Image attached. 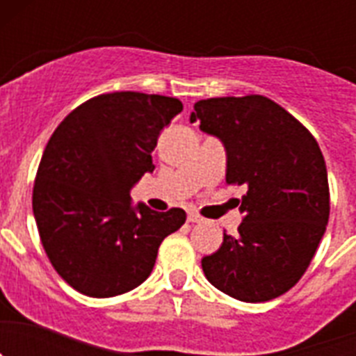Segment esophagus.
<instances>
[{"label":"esophagus","mask_w":356,"mask_h":356,"mask_svg":"<svg viewBox=\"0 0 356 356\" xmlns=\"http://www.w3.org/2000/svg\"><path fill=\"white\" fill-rule=\"evenodd\" d=\"M187 221L188 222H205V217H201L200 213H196V212H188Z\"/></svg>","instance_id":"1"}]
</instances>
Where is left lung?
<instances>
[{
  "mask_svg": "<svg viewBox=\"0 0 356 356\" xmlns=\"http://www.w3.org/2000/svg\"><path fill=\"white\" fill-rule=\"evenodd\" d=\"M222 140L226 184L246 185L238 235L201 260L216 289L246 303L285 294L300 282L330 217L326 163L314 135L260 94L209 97L191 122Z\"/></svg>",
  "mask_w": 356,
  "mask_h": 356,
  "instance_id": "1",
  "label": "left lung"
}]
</instances>
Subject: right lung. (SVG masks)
Segmentation results:
<instances>
[{
  "label": "right lung",
  "instance_id": "obj_1",
  "mask_svg": "<svg viewBox=\"0 0 356 356\" xmlns=\"http://www.w3.org/2000/svg\"><path fill=\"white\" fill-rule=\"evenodd\" d=\"M180 99L99 94L56 127L33 184V216L55 271L74 291L112 298L151 275L162 241L187 219L181 209H131L130 188L153 171L151 151Z\"/></svg>",
  "mask_w": 356,
  "mask_h": 356
}]
</instances>
